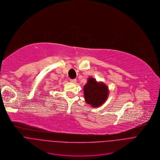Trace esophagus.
<instances>
[{
	"mask_svg": "<svg viewBox=\"0 0 160 160\" xmlns=\"http://www.w3.org/2000/svg\"><path fill=\"white\" fill-rule=\"evenodd\" d=\"M70 81L72 83H76V79H70Z\"/></svg>",
	"mask_w": 160,
	"mask_h": 160,
	"instance_id": "1",
	"label": "esophagus"
}]
</instances>
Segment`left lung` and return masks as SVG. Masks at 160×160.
Here are the masks:
<instances>
[{
    "instance_id": "8db88e82",
    "label": "left lung",
    "mask_w": 160,
    "mask_h": 160,
    "mask_svg": "<svg viewBox=\"0 0 160 160\" xmlns=\"http://www.w3.org/2000/svg\"><path fill=\"white\" fill-rule=\"evenodd\" d=\"M86 102L93 107H98L107 100L108 88L103 82H97L94 78H89L84 87Z\"/></svg>"
}]
</instances>
